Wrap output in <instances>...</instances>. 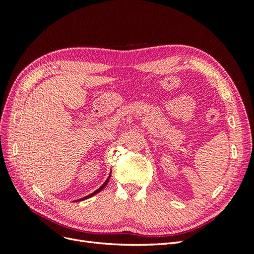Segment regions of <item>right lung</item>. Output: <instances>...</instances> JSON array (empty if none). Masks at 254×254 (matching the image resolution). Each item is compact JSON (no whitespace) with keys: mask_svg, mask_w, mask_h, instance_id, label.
<instances>
[{"mask_svg":"<svg viewBox=\"0 0 254 254\" xmlns=\"http://www.w3.org/2000/svg\"><path fill=\"white\" fill-rule=\"evenodd\" d=\"M109 178H110V176L108 177V179H107L106 181H105V183L103 184V186L101 187V188H99L98 190H96L95 191H93V193H92V194H90V195H88V196H86V197H83V198H81V199H78V200H76V201H81V200H84V199H88L89 197H92V196H93V195H95V194H97V193H99V191H101L106 186H107V183H108L109 182Z\"/></svg>","mask_w":254,"mask_h":254,"instance_id":"obj_1","label":"right lung"}]
</instances>
